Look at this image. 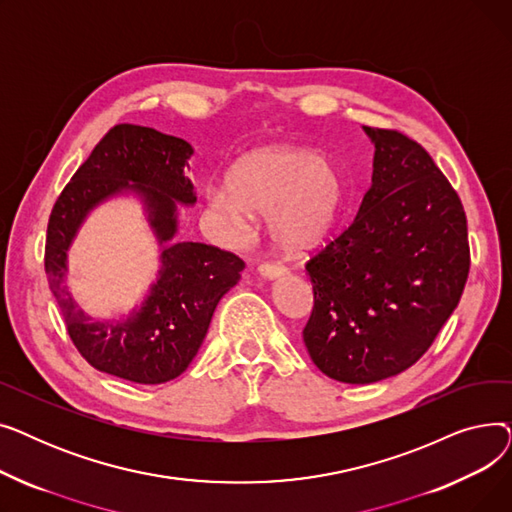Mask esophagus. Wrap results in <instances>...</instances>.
Returning a JSON list of instances; mask_svg holds the SVG:
<instances>
[{
	"label": "esophagus",
	"mask_w": 512,
	"mask_h": 512,
	"mask_svg": "<svg viewBox=\"0 0 512 512\" xmlns=\"http://www.w3.org/2000/svg\"><path fill=\"white\" fill-rule=\"evenodd\" d=\"M259 274L267 280H274V278H280L286 274V267L280 265V263H261L259 265Z\"/></svg>",
	"instance_id": "obj_1"
}]
</instances>
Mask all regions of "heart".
I'll return each instance as SVG.
<instances>
[{"mask_svg":"<svg viewBox=\"0 0 512 512\" xmlns=\"http://www.w3.org/2000/svg\"><path fill=\"white\" fill-rule=\"evenodd\" d=\"M344 201L338 168L307 147L276 145L242 155L207 207L238 230L265 215L274 245L290 257L313 253L332 232Z\"/></svg>","mask_w":512,"mask_h":512,"instance_id":"heart-1","label":"heart"}]
</instances>
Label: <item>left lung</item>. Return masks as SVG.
Listing matches in <instances>:
<instances>
[{
    "label": "left lung",
    "mask_w": 512,
    "mask_h": 512,
    "mask_svg": "<svg viewBox=\"0 0 512 512\" xmlns=\"http://www.w3.org/2000/svg\"><path fill=\"white\" fill-rule=\"evenodd\" d=\"M375 145L355 222L305 270L313 311L303 340L344 384H371L417 363L461 301L469 276L463 203L417 141L363 126Z\"/></svg>",
    "instance_id": "8db88e82"
}]
</instances>
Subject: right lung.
<instances>
[{"instance_id": "1", "label": "right lung", "mask_w": 512, "mask_h": 512, "mask_svg": "<svg viewBox=\"0 0 512 512\" xmlns=\"http://www.w3.org/2000/svg\"><path fill=\"white\" fill-rule=\"evenodd\" d=\"M193 147L137 124H118L95 145L51 209L45 274L78 353L95 369L134 384H164L191 365L224 294L240 280L245 261L203 242H174L176 203L195 205L184 166ZM134 192L162 245L158 282L144 305L124 320H93L63 284L67 249L91 208Z\"/></svg>"}]
</instances>
